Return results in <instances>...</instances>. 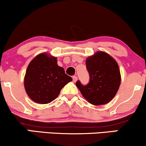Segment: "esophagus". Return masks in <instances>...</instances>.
<instances>
[{
  "mask_svg": "<svg viewBox=\"0 0 146 146\" xmlns=\"http://www.w3.org/2000/svg\"><path fill=\"white\" fill-rule=\"evenodd\" d=\"M78 80V77L76 76V75H74V76H73V82H75Z\"/></svg>",
  "mask_w": 146,
  "mask_h": 146,
  "instance_id": "esophagus-1",
  "label": "esophagus"
}]
</instances>
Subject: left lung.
<instances>
[{
	"mask_svg": "<svg viewBox=\"0 0 146 146\" xmlns=\"http://www.w3.org/2000/svg\"><path fill=\"white\" fill-rule=\"evenodd\" d=\"M89 82L83 85L80 80L76 86L87 101L93 105L108 103L116 95L121 84V75L117 62L104 52L99 51L86 59Z\"/></svg>",
	"mask_w": 146,
	"mask_h": 146,
	"instance_id": "8db88e82",
	"label": "left lung"
}]
</instances>
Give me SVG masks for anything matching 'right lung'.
Returning <instances> with one entry per match:
<instances>
[{"mask_svg": "<svg viewBox=\"0 0 146 146\" xmlns=\"http://www.w3.org/2000/svg\"><path fill=\"white\" fill-rule=\"evenodd\" d=\"M71 81V77L58 66L56 58L41 53L29 63L24 83L29 98L36 103L45 104L53 101L62 88Z\"/></svg>", "mask_w": 146, "mask_h": 146, "instance_id": "right-lung-1", "label": "right lung"}]
</instances>
